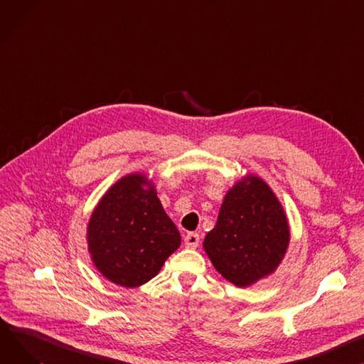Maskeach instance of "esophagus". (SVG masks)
Masks as SVG:
<instances>
[{
  "instance_id": "34e87169",
  "label": "esophagus",
  "mask_w": 364,
  "mask_h": 364,
  "mask_svg": "<svg viewBox=\"0 0 364 364\" xmlns=\"http://www.w3.org/2000/svg\"><path fill=\"white\" fill-rule=\"evenodd\" d=\"M199 234L196 232H188L186 237H184V246L187 249H196L198 245H199Z\"/></svg>"
}]
</instances>
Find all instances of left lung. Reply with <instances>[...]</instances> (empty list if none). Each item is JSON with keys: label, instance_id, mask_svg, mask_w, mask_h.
I'll return each mask as SVG.
<instances>
[{"label": "left lung", "instance_id": "obj_1", "mask_svg": "<svg viewBox=\"0 0 364 364\" xmlns=\"http://www.w3.org/2000/svg\"><path fill=\"white\" fill-rule=\"evenodd\" d=\"M289 238L287 213L271 186L246 174L227 190L203 250L223 278L247 288L278 269Z\"/></svg>", "mask_w": 364, "mask_h": 364}]
</instances>
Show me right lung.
Instances as JSON below:
<instances>
[{
	"instance_id": "right-lung-1",
	"label": "right lung",
	"mask_w": 364,
	"mask_h": 364,
	"mask_svg": "<svg viewBox=\"0 0 364 364\" xmlns=\"http://www.w3.org/2000/svg\"><path fill=\"white\" fill-rule=\"evenodd\" d=\"M87 252L109 282L136 288L158 275L181 245V235L162 208L146 173L117 180L90 213Z\"/></svg>"
}]
</instances>
